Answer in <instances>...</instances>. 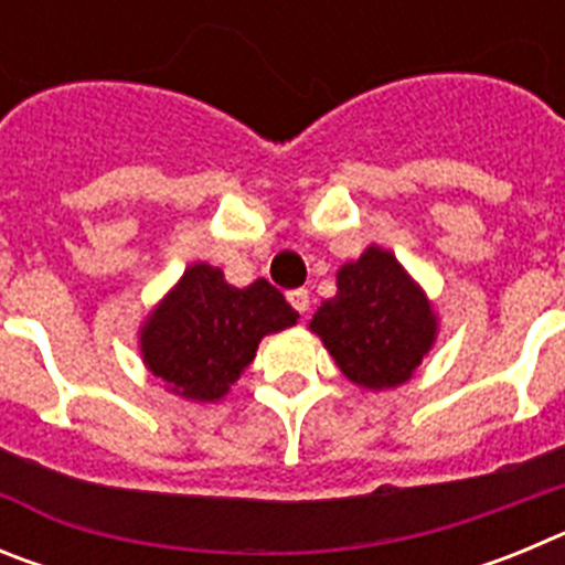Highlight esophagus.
<instances>
[{"instance_id":"obj_1","label":"esophagus","mask_w":565,"mask_h":565,"mask_svg":"<svg viewBox=\"0 0 565 565\" xmlns=\"http://www.w3.org/2000/svg\"><path fill=\"white\" fill-rule=\"evenodd\" d=\"M288 302H291L294 311L306 313L308 306H311V297H308L306 288H297V291H288Z\"/></svg>"}]
</instances>
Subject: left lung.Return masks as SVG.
Returning <instances> with one entry per match:
<instances>
[{
	"label": "left lung",
	"instance_id": "left-lung-1",
	"mask_svg": "<svg viewBox=\"0 0 565 565\" xmlns=\"http://www.w3.org/2000/svg\"><path fill=\"white\" fill-rule=\"evenodd\" d=\"M344 379L364 391L411 382L438 339V313L413 274L382 246L339 266L337 294L308 322Z\"/></svg>",
	"mask_w": 565,
	"mask_h": 565
}]
</instances>
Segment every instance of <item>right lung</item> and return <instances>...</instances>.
<instances>
[{
  "label": "right lung",
  "instance_id": "obj_1",
  "mask_svg": "<svg viewBox=\"0 0 565 565\" xmlns=\"http://www.w3.org/2000/svg\"><path fill=\"white\" fill-rule=\"evenodd\" d=\"M299 313L268 282L237 288L192 263L138 328L143 367L186 402H221L257 356L259 339L297 326Z\"/></svg>",
  "mask_w": 565,
  "mask_h": 565
}]
</instances>
